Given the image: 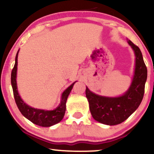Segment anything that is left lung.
Returning <instances> with one entry per match:
<instances>
[{"label": "left lung", "mask_w": 154, "mask_h": 154, "mask_svg": "<svg viewBox=\"0 0 154 154\" xmlns=\"http://www.w3.org/2000/svg\"><path fill=\"white\" fill-rule=\"evenodd\" d=\"M128 43L135 56L133 78L128 91L120 96L106 97L95 94L86 87L85 94L92 116L104 125L111 126L123 122L138 108L143 98L147 68L139 48L130 40Z\"/></svg>", "instance_id": "1"}]
</instances>
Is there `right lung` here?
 Here are the masks:
<instances>
[{"instance_id": "right-lung-1", "label": "right lung", "mask_w": 154, "mask_h": 154, "mask_svg": "<svg viewBox=\"0 0 154 154\" xmlns=\"http://www.w3.org/2000/svg\"><path fill=\"white\" fill-rule=\"evenodd\" d=\"M19 51L17 55H16L15 64L14 69H12L11 77L14 96V99L17 107H18L20 112L22 114V115L27 119H29L33 124H35L38 126L45 127V128L53 126V125L61 122L63 118L65 111H66V102L67 98H68L74 85L77 81L72 83L69 87L67 88L63 92L62 94H61V102H60L59 105L54 110H44V109H35V108L29 106L23 101L22 98L19 94L18 89H17V64H18V62H17L18 59H18Z\"/></svg>"}]
</instances>
